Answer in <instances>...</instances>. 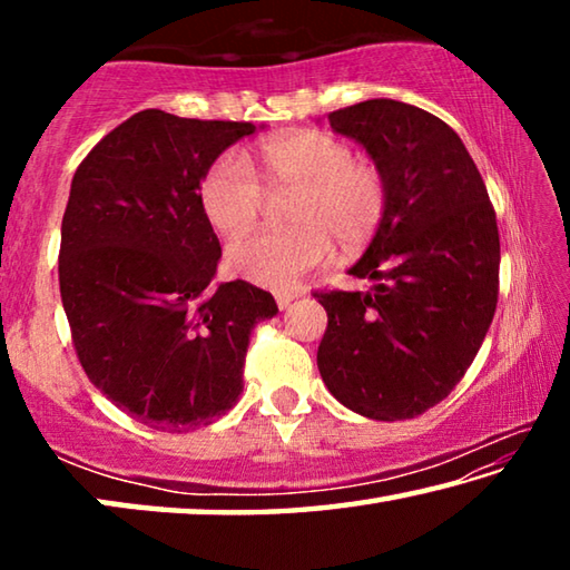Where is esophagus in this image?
<instances>
[{"instance_id":"34e87169","label":"esophagus","mask_w":570,"mask_h":570,"mask_svg":"<svg viewBox=\"0 0 570 570\" xmlns=\"http://www.w3.org/2000/svg\"><path fill=\"white\" fill-rule=\"evenodd\" d=\"M296 296H302V292H276V304H278V308H286L288 304L294 302Z\"/></svg>"}]
</instances>
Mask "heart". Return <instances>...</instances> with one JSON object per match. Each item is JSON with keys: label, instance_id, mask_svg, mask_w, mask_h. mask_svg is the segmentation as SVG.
Wrapping results in <instances>:
<instances>
[{"label": "heart", "instance_id": "1", "mask_svg": "<svg viewBox=\"0 0 570 570\" xmlns=\"http://www.w3.org/2000/svg\"><path fill=\"white\" fill-rule=\"evenodd\" d=\"M262 180L246 158L226 150L200 180V206L220 234H240L274 196L294 190L286 230H250L230 240L226 264L250 284L296 286L298 278L326 262L332 238L346 254L380 234L390 208V178L377 160L356 158L352 146L324 130H302L268 140L258 150Z\"/></svg>", "mask_w": 570, "mask_h": 570}]
</instances>
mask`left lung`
I'll return each instance as SVG.
<instances>
[{
	"instance_id": "1",
	"label": "left lung",
	"mask_w": 570,
	"mask_h": 570,
	"mask_svg": "<svg viewBox=\"0 0 570 570\" xmlns=\"http://www.w3.org/2000/svg\"><path fill=\"white\" fill-rule=\"evenodd\" d=\"M387 170L390 208L350 274L370 292L322 288L316 364L344 407L410 420L455 390L498 306L500 236L460 135L428 110L377 98L330 112Z\"/></svg>"
}]
</instances>
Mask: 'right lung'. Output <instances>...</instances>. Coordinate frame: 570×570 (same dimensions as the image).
<instances>
[{"label":"right lung","mask_w":570,"mask_h":570,"mask_svg":"<svg viewBox=\"0 0 570 570\" xmlns=\"http://www.w3.org/2000/svg\"><path fill=\"white\" fill-rule=\"evenodd\" d=\"M250 122L142 110L77 166L62 216L60 296L88 380L132 420L188 432L234 407L274 296L210 284L220 258L200 180Z\"/></svg>","instance_id":"obj_1"}]
</instances>
